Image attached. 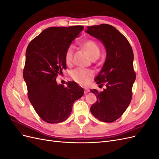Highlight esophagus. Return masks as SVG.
I'll use <instances>...</instances> for the list:
<instances>
[{
	"instance_id": "1",
	"label": "esophagus",
	"mask_w": 159,
	"mask_h": 159,
	"mask_svg": "<svg viewBox=\"0 0 159 159\" xmlns=\"http://www.w3.org/2000/svg\"><path fill=\"white\" fill-rule=\"evenodd\" d=\"M89 91H90V90H89V89L88 88L84 87V92H85V93H88L89 92Z\"/></svg>"
}]
</instances>
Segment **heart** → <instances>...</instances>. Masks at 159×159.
<instances>
[{
  "label": "heart",
  "mask_w": 159,
  "mask_h": 159,
  "mask_svg": "<svg viewBox=\"0 0 159 159\" xmlns=\"http://www.w3.org/2000/svg\"><path fill=\"white\" fill-rule=\"evenodd\" d=\"M81 47L88 53L91 60L97 59L100 55V47L97 42L92 40H87L80 44ZM74 48L70 46L65 53V61L67 64H70L73 60ZM71 75L77 83L84 85L89 82L92 74L90 71L84 69H76L72 71Z\"/></svg>",
  "instance_id": "1"
}]
</instances>
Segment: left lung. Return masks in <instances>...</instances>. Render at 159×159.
Instances as JSON below:
<instances>
[{
    "mask_svg": "<svg viewBox=\"0 0 159 159\" xmlns=\"http://www.w3.org/2000/svg\"><path fill=\"white\" fill-rule=\"evenodd\" d=\"M85 32L102 42L107 53L102 68L95 78L99 85L105 82L106 88L101 92L90 90L98 98L90 111L99 121L111 123L121 116L131 101L136 78L132 48L121 32L107 24L88 26Z\"/></svg>",
    "mask_w": 159,
    "mask_h": 159,
    "instance_id": "8db88e82",
    "label": "left lung"
}]
</instances>
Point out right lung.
<instances>
[{
	"label": "right lung",
	"mask_w": 159,
	"mask_h": 159,
	"mask_svg": "<svg viewBox=\"0 0 159 159\" xmlns=\"http://www.w3.org/2000/svg\"><path fill=\"white\" fill-rule=\"evenodd\" d=\"M84 28L83 26L50 27L28 46L23 77L28 99L37 114L47 123L66 120L75 101L84 93L75 81H69L66 88L56 82L57 75L66 68V50Z\"/></svg>",
	"instance_id": "obj_1"
}]
</instances>
